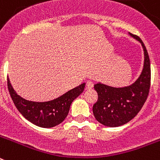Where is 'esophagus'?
Here are the masks:
<instances>
[{
    "label": "esophagus",
    "instance_id": "esophagus-1",
    "mask_svg": "<svg viewBox=\"0 0 160 160\" xmlns=\"http://www.w3.org/2000/svg\"><path fill=\"white\" fill-rule=\"evenodd\" d=\"M94 87V83L91 81H87V89H92Z\"/></svg>",
    "mask_w": 160,
    "mask_h": 160
}]
</instances>
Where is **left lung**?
I'll return each instance as SVG.
<instances>
[{"label": "left lung", "instance_id": "left-lung-1", "mask_svg": "<svg viewBox=\"0 0 160 160\" xmlns=\"http://www.w3.org/2000/svg\"><path fill=\"white\" fill-rule=\"evenodd\" d=\"M142 45L144 65L142 73L129 87L116 88L97 83L94 89L98 98L93 106V113L102 125L115 128L126 124L135 118L148 98L151 86V63L148 50L140 38L129 32Z\"/></svg>", "mask_w": 160, "mask_h": 160}]
</instances>
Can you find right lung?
Here are the masks:
<instances>
[{
    "label": "right lung",
    "instance_id": "add662e5",
    "mask_svg": "<svg viewBox=\"0 0 160 160\" xmlns=\"http://www.w3.org/2000/svg\"><path fill=\"white\" fill-rule=\"evenodd\" d=\"M8 89L14 105L21 114L34 125L44 128H53L64 121L72 102L83 92L86 83L69 90L63 95L44 102L28 101L18 95L13 90L8 78Z\"/></svg>",
    "mask_w": 160,
    "mask_h": 160
}]
</instances>
